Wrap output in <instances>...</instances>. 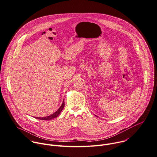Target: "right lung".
<instances>
[{"instance_id":"right-lung-1","label":"right lung","mask_w":157,"mask_h":157,"mask_svg":"<svg viewBox=\"0 0 157 157\" xmlns=\"http://www.w3.org/2000/svg\"><path fill=\"white\" fill-rule=\"evenodd\" d=\"M64 106H65V102H64V100H63V101L62 102V105L60 106V108L55 113H54L53 114H52L51 115H50L49 116H46V117H36V119H40V120H44V121H48V120L53 119L57 117L59 115V114L63 110Z\"/></svg>"}]
</instances>
